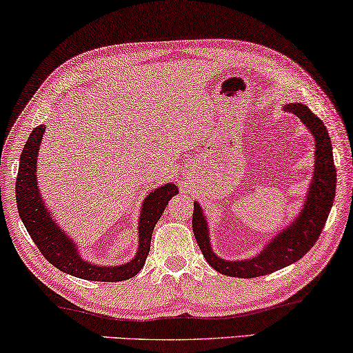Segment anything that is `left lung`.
Wrapping results in <instances>:
<instances>
[{
  "mask_svg": "<svg viewBox=\"0 0 353 353\" xmlns=\"http://www.w3.org/2000/svg\"><path fill=\"white\" fill-rule=\"evenodd\" d=\"M284 110L294 113L314 138V170L305 203L290 223L267 240L259 253L247 259L229 261L215 253L210 243L209 223L203 207L194 201L193 232L201 251L212 268L234 278L264 276L301 259L321 236L332 210L336 193V168L328 130L323 122L303 103H286Z\"/></svg>",
  "mask_w": 353,
  "mask_h": 353,
  "instance_id": "left-lung-1",
  "label": "left lung"
}]
</instances>
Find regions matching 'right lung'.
<instances>
[{
  "mask_svg": "<svg viewBox=\"0 0 353 353\" xmlns=\"http://www.w3.org/2000/svg\"><path fill=\"white\" fill-rule=\"evenodd\" d=\"M46 125H37L30 133L20 155L19 176L15 182V198L19 215L28 234L50 264L72 276L89 281H125L141 270L150 250L152 231L163 214L168 203L179 193L176 183L168 182L150 192L143 199L138 216V248L135 256L119 265H100L86 261L80 248L63 228H59L37 183V157L41 152Z\"/></svg>",
  "mask_w": 353,
  "mask_h": 353,
  "instance_id": "1",
  "label": "right lung"
}]
</instances>
